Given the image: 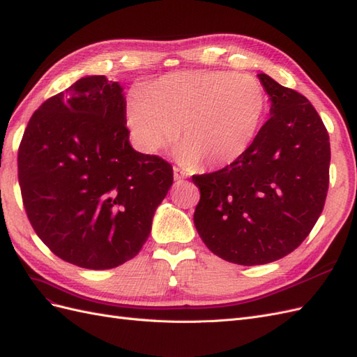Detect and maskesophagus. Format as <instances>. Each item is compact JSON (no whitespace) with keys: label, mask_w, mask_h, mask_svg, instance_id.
<instances>
[{"label":"esophagus","mask_w":357,"mask_h":357,"mask_svg":"<svg viewBox=\"0 0 357 357\" xmlns=\"http://www.w3.org/2000/svg\"><path fill=\"white\" fill-rule=\"evenodd\" d=\"M174 178H176L177 181H180V180H183V178H188V172H186L185 169L178 168V167H174Z\"/></svg>","instance_id":"1"}]
</instances>
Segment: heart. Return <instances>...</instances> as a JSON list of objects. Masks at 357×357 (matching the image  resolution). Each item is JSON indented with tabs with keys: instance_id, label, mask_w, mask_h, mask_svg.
Returning a JSON list of instances; mask_svg holds the SVG:
<instances>
[{
	"instance_id": "b5f03b06",
	"label": "heart",
	"mask_w": 357,
	"mask_h": 357,
	"mask_svg": "<svg viewBox=\"0 0 357 357\" xmlns=\"http://www.w3.org/2000/svg\"><path fill=\"white\" fill-rule=\"evenodd\" d=\"M269 100L261 82L234 71H183L143 88L128 104L137 146L153 153L176 137L177 158L205 167L234 164L255 144Z\"/></svg>"
}]
</instances>
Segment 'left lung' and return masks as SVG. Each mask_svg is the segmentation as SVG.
I'll list each match as a JSON object with an SVG mask.
<instances>
[{
	"instance_id": "left-lung-1",
	"label": "left lung",
	"mask_w": 357,
	"mask_h": 357,
	"mask_svg": "<svg viewBox=\"0 0 357 357\" xmlns=\"http://www.w3.org/2000/svg\"><path fill=\"white\" fill-rule=\"evenodd\" d=\"M271 117L234 164L193 176L201 199L193 214L204 244L225 261L264 265L301 245L319 219L329 188L326 126L299 92L257 74Z\"/></svg>"
}]
</instances>
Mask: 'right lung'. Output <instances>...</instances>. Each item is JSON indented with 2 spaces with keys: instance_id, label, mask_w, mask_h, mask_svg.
<instances>
[{
  "instance_id": "obj_1",
  "label": "right lung",
  "mask_w": 357,
  "mask_h": 357,
  "mask_svg": "<svg viewBox=\"0 0 357 357\" xmlns=\"http://www.w3.org/2000/svg\"><path fill=\"white\" fill-rule=\"evenodd\" d=\"M117 82L89 75L31 116L17 152L28 219L62 261L110 269L137 256L172 185V167L129 144Z\"/></svg>"
}]
</instances>
